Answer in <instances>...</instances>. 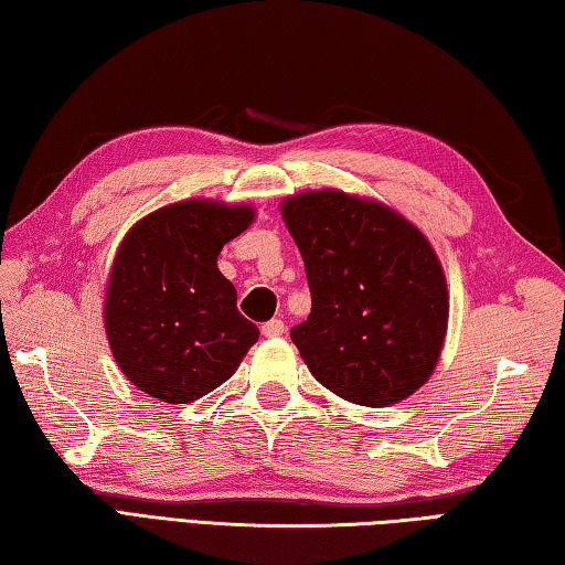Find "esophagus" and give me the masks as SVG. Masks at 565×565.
<instances>
[{
	"label": "esophagus",
	"instance_id": "34e87169",
	"mask_svg": "<svg viewBox=\"0 0 565 565\" xmlns=\"http://www.w3.org/2000/svg\"><path fill=\"white\" fill-rule=\"evenodd\" d=\"M284 330H286L284 320H279V318H271V320H267V323L262 326V335H267V338H279V335H284Z\"/></svg>",
	"mask_w": 565,
	"mask_h": 565
}]
</instances>
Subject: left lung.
Instances as JSON below:
<instances>
[{"label":"left lung","mask_w":565,"mask_h":565,"mask_svg":"<svg viewBox=\"0 0 565 565\" xmlns=\"http://www.w3.org/2000/svg\"><path fill=\"white\" fill-rule=\"evenodd\" d=\"M311 316L291 340L313 377L360 406H390L426 384L448 328V289L434 247L406 217L342 191L286 198Z\"/></svg>","instance_id":"left-lung-1"}]
</instances>
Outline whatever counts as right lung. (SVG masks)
Returning a JSON list of instances; mask_svg holds the SVG:
<instances>
[{"instance_id":"add662e5","label":"right lung","mask_w":565,"mask_h":565,"mask_svg":"<svg viewBox=\"0 0 565 565\" xmlns=\"http://www.w3.org/2000/svg\"><path fill=\"white\" fill-rule=\"evenodd\" d=\"M254 220L249 205L181 201L127 232L107 284L105 330L125 377L188 404L227 382L259 330L237 311L217 254Z\"/></svg>"}]
</instances>
